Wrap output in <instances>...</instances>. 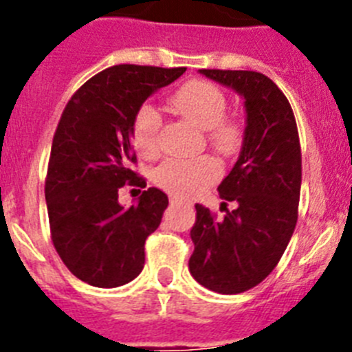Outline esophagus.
I'll use <instances>...</instances> for the list:
<instances>
[{"instance_id": "1", "label": "esophagus", "mask_w": 352, "mask_h": 352, "mask_svg": "<svg viewBox=\"0 0 352 352\" xmlns=\"http://www.w3.org/2000/svg\"><path fill=\"white\" fill-rule=\"evenodd\" d=\"M170 204H182L183 203V199H179V197H176V195H170Z\"/></svg>"}]
</instances>
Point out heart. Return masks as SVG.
<instances>
[{"instance_id":"obj_1","label":"heart","mask_w":352,"mask_h":352,"mask_svg":"<svg viewBox=\"0 0 352 352\" xmlns=\"http://www.w3.org/2000/svg\"><path fill=\"white\" fill-rule=\"evenodd\" d=\"M173 105L183 118L199 129L210 132V142L229 155L239 144V126L226 120L227 100L222 89L206 80H190L170 96ZM162 118L153 105H142L132 123V139L138 153L149 158L158 153V133ZM220 176L219 164L211 157L169 158L155 173L160 186L174 195L192 197L204 190Z\"/></svg>"}]
</instances>
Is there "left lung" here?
I'll return each mask as SVG.
<instances>
[{
  "instance_id": "1",
  "label": "left lung",
  "mask_w": 352,
  "mask_h": 352,
  "mask_svg": "<svg viewBox=\"0 0 352 352\" xmlns=\"http://www.w3.org/2000/svg\"><path fill=\"white\" fill-rule=\"evenodd\" d=\"M199 74L243 98L245 132L238 160L219 185L220 197L236 208L214 220L195 204L188 270L210 291L238 294L261 284L291 241L301 188L300 139L291 105L270 77L250 70Z\"/></svg>"
}]
</instances>
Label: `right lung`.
I'll return each mask as SVG.
<instances>
[{"label":"right lung","mask_w":352,"mask_h":352,"mask_svg":"<svg viewBox=\"0 0 352 352\" xmlns=\"http://www.w3.org/2000/svg\"><path fill=\"white\" fill-rule=\"evenodd\" d=\"M186 68L116 65L82 84L52 139L45 203L52 243L68 270L95 287H120L144 268V243L169 199L148 188L132 206L118 201L132 170V123L149 96Z\"/></svg>","instance_id":"right-lung-1"}]
</instances>
